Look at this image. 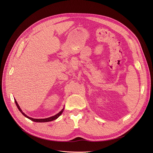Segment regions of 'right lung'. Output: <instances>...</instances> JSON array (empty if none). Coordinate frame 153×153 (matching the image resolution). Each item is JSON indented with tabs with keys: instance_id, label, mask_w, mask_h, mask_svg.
I'll return each instance as SVG.
<instances>
[{
	"instance_id": "right-lung-1",
	"label": "right lung",
	"mask_w": 153,
	"mask_h": 153,
	"mask_svg": "<svg viewBox=\"0 0 153 153\" xmlns=\"http://www.w3.org/2000/svg\"><path fill=\"white\" fill-rule=\"evenodd\" d=\"M15 103H16V106H17L18 108L19 109V110L20 112H21V113L24 116H25V117H27V118L30 119V120H32V121H34V122L45 123V122H49V121H51L55 120V119H57L59 116H60V115L62 114L63 111V110H64V108H63L60 111V112L59 113H58L57 114H56V115H54V116H52V117H49V118H44V119H35V118H30V117H28V116H27L24 113H23V112H22V110L20 108V107H19V105H18V104L17 103V102H16V101L15 100Z\"/></svg>"
}]
</instances>
